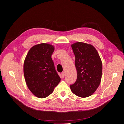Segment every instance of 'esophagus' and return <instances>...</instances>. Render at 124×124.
I'll return each mask as SVG.
<instances>
[{"mask_svg":"<svg viewBox=\"0 0 124 124\" xmlns=\"http://www.w3.org/2000/svg\"><path fill=\"white\" fill-rule=\"evenodd\" d=\"M65 73H64V72H62V73H61V76H62V77H63V78H64V77H65Z\"/></svg>","mask_w":124,"mask_h":124,"instance_id":"obj_1","label":"esophagus"}]
</instances>
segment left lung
<instances>
[{
	"label": "left lung",
	"mask_w": 124,
	"mask_h": 124,
	"mask_svg": "<svg viewBox=\"0 0 124 124\" xmlns=\"http://www.w3.org/2000/svg\"><path fill=\"white\" fill-rule=\"evenodd\" d=\"M72 48L75 56L76 82L70 85L72 93L81 97L92 95L99 86L102 64L96 49L91 44L78 42Z\"/></svg>",
	"instance_id": "left-lung-1"
}]
</instances>
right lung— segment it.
<instances>
[{"label":"right lung","instance_id":"add662e5","mask_svg":"<svg viewBox=\"0 0 124 124\" xmlns=\"http://www.w3.org/2000/svg\"><path fill=\"white\" fill-rule=\"evenodd\" d=\"M54 46L40 43L29 51L24 63V74L30 91L39 98H45L53 92L61 78L56 71L51 55Z\"/></svg>","mask_w":124,"mask_h":124}]
</instances>
